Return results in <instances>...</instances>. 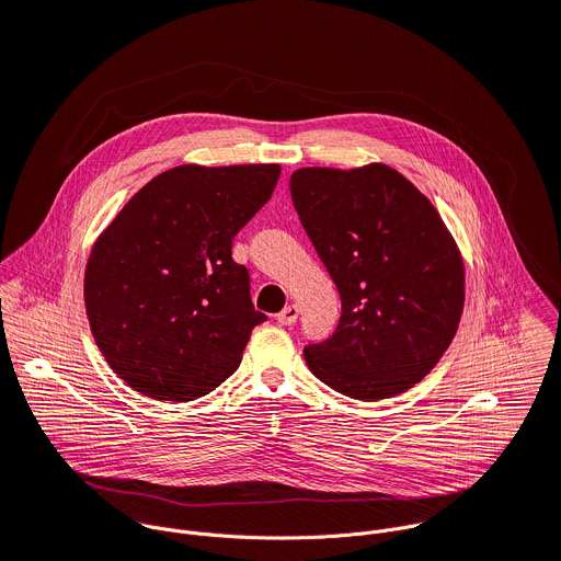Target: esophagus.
Segmentation results:
<instances>
[{
    "instance_id": "esophagus-1",
    "label": "esophagus",
    "mask_w": 561,
    "mask_h": 561,
    "mask_svg": "<svg viewBox=\"0 0 561 561\" xmlns=\"http://www.w3.org/2000/svg\"><path fill=\"white\" fill-rule=\"evenodd\" d=\"M297 317H299V306H297V304H288V306L277 314V322H279L282 327H290V324L297 322Z\"/></svg>"
}]
</instances>
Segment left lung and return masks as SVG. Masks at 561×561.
<instances>
[{
	"mask_svg": "<svg viewBox=\"0 0 561 561\" xmlns=\"http://www.w3.org/2000/svg\"><path fill=\"white\" fill-rule=\"evenodd\" d=\"M290 197L342 297L335 333L304 348L310 373L366 402L409 390L463 310V264L439 213L386 164L299 169Z\"/></svg>",
	"mask_w": 561,
	"mask_h": 561,
	"instance_id": "left-lung-1",
	"label": "left lung"
}]
</instances>
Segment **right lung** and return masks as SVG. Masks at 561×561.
I'll use <instances>...</instances> for the list:
<instances>
[{
    "mask_svg": "<svg viewBox=\"0 0 561 561\" xmlns=\"http://www.w3.org/2000/svg\"><path fill=\"white\" fill-rule=\"evenodd\" d=\"M277 164H184L152 178L98 237L84 301L98 348L137 392L191 402L228 379L266 314L232 237L271 199Z\"/></svg>",
    "mask_w": 561,
    "mask_h": 561,
    "instance_id": "add662e5",
    "label": "right lung"
}]
</instances>
